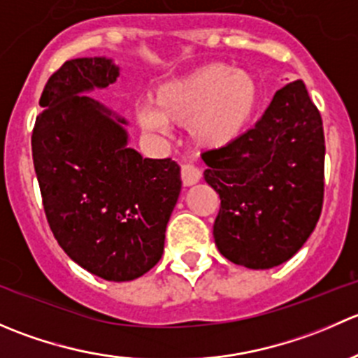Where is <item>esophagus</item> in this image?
Returning <instances> with one entry per match:
<instances>
[{
	"label": "esophagus",
	"mask_w": 358,
	"mask_h": 358,
	"mask_svg": "<svg viewBox=\"0 0 358 358\" xmlns=\"http://www.w3.org/2000/svg\"><path fill=\"white\" fill-rule=\"evenodd\" d=\"M202 178V173L196 166L192 164H182V182L185 187L196 185L197 182Z\"/></svg>",
	"instance_id": "obj_1"
}]
</instances>
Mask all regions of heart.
<instances>
[{
	"label": "heart",
	"mask_w": 358,
	"mask_h": 358,
	"mask_svg": "<svg viewBox=\"0 0 358 358\" xmlns=\"http://www.w3.org/2000/svg\"><path fill=\"white\" fill-rule=\"evenodd\" d=\"M263 93L252 72L208 64L183 78L162 83L152 93V110L138 112L145 129L185 126L194 145L206 150L232 145L251 128Z\"/></svg>",
	"instance_id": "heart-1"
}]
</instances>
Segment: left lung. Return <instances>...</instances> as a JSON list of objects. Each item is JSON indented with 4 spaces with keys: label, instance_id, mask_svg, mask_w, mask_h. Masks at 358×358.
I'll list each match as a JSON object with an SVG mask.
<instances>
[{
    "label": "left lung",
    "instance_id": "left-lung-1",
    "mask_svg": "<svg viewBox=\"0 0 358 358\" xmlns=\"http://www.w3.org/2000/svg\"><path fill=\"white\" fill-rule=\"evenodd\" d=\"M324 156L322 117L303 81L280 88L237 142L204 152V180L222 201L218 251L252 270L292 258L322 211Z\"/></svg>",
    "mask_w": 358,
    "mask_h": 358
}]
</instances>
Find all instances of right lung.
Segmentation results:
<instances>
[{"label": "right lung", "mask_w": 358, "mask_h": 358, "mask_svg": "<svg viewBox=\"0 0 358 358\" xmlns=\"http://www.w3.org/2000/svg\"><path fill=\"white\" fill-rule=\"evenodd\" d=\"M106 57L67 60L46 83L32 159L46 220L72 262L114 282L149 272L182 190L180 166L128 147L124 117L88 92L115 83Z\"/></svg>", "instance_id": "right-lung-1"}]
</instances>
